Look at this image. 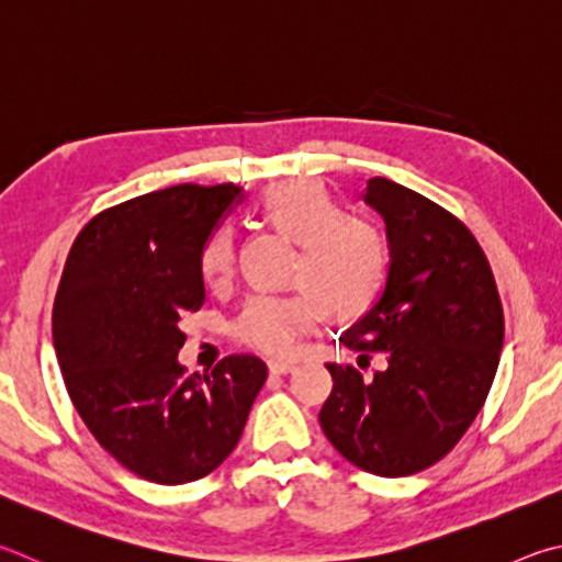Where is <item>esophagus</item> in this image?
I'll use <instances>...</instances> for the list:
<instances>
[{
  "label": "esophagus",
  "mask_w": 562,
  "mask_h": 562,
  "mask_svg": "<svg viewBox=\"0 0 562 562\" xmlns=\"http://www.w3.org/2000/svg\"><path fill=\"white\" fill-rule=\"evenodd\" d=\"M268 369H270V373H290L297 369V363L294 361H268Z\"/></svg>",
  "instance_id": "34e87169"
}]
</instances>
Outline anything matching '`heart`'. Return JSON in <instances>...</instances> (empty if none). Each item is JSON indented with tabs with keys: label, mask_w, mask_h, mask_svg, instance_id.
<instances>
[{
	"label": "heart",
	"mask_w": 562,
	"mask_h": 562,
	"mask_svg": "<svg viewBox=\"0 0 562 562\" xmlns=\"http://www.w3.org/2000/svg\"><path fill=\"white\" fill-rule=\"evenodd\" d=\"M258 216L297 243L292 292H258L243 302L231 322V336L255 351L288 356L304 334L316 329L326 310L339 319L369 312L391 274V246L379 223L344 213L341 203L316 181L270 187L255 203ZM236 270V240L218 226L199 250V274L218 290Z\"/></svg>",
	"instance_id": "obj_1"
}]
</instances>
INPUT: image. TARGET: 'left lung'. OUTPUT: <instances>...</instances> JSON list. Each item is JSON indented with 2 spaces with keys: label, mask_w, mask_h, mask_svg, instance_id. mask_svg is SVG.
<instances>
[{
  "label": "left lung",
  "mask_w": 562,
  "mask_h": 562,
  "mask_svg": "<svg viewBox=\"0 0 562 562\" xmlns=\"http://www.w3.org/2000/svg\"><path fill=\"white\" fill-rule=\"evenodd\" d=\"M363 199L385 221L391 274L339 341L366 359L383 353L387 366L363 379L349 363H326L334 387L319 423L363 472L411 476L440 462L482 411L504 310L492 265L454 213L383 177Z\"/></svg>",
  "instance_id": "obj_1"
}]
</instances>
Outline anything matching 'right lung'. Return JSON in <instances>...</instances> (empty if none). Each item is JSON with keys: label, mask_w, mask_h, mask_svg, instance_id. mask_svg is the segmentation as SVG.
Segmentation results:
<instances>
[{"label": "right lung", "mask_w": 562, "mask_h": 562, "mask_svg": "<svg viewBox=\"0 0 562 562\" xmlns=\"http://www.w3.org/2000/svg\"><path fill=\"white\" fill-rule=\"evenodd\" d=\"M240 187L179 183L90 218L70 246L54 302L66 391L105 452L147 482L211 474L240 440L268 379L252 353L187 375L181 319L206 290L199 250Z\"/></svg>", "instance_id": "right-lung-1"}]
</instances>
